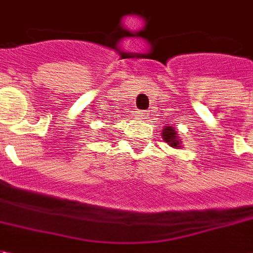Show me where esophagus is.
<instances>
[{"instance_id": "esophagus-1", "label": "esophagus", "mask_w": 253, "mask_h": 253, "mask_svg": "<svg viewBox=\"0 0 253 253\" xmlns=\"http://www.w3.org/2000/svg\"><path fill=\"white\" fill-rule=\"evenodd\" d=\"M138 114H139V118H141V119H148L149 118V111H139V112H138Z\"/></svg>"}]
</instances>
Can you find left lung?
I'll return each mask as SVG.
<instances>
[{
    "label": "left lung",
    "mask_w": 253,
    "mask_h": 253,
    "mask_svg": "<svg viewBox=\"0 0 253 253\" xmlns=\"http://www.w3.org/2000/svg\"><path fill=\"white\" fill-rule=\"evenodd\" d=\"M163 137H164L165 142L169 143L172 148H179L180 146V142L177 141V134H176L173 127L165 126V128L163 130Z\"/></svg>",
    "instance_id": "8db88e82"
}]
</instances>
